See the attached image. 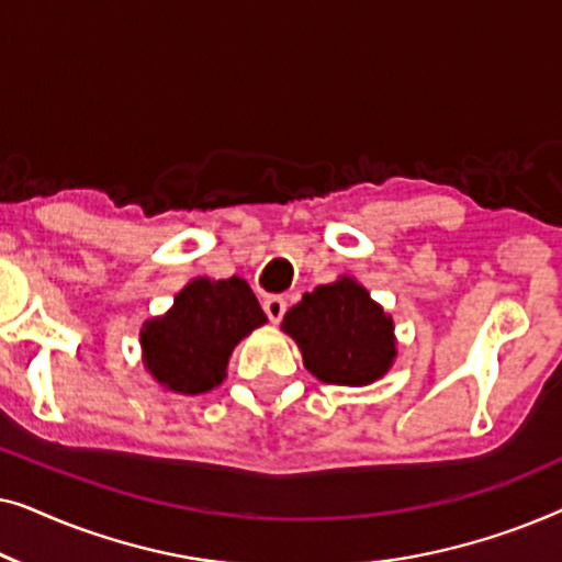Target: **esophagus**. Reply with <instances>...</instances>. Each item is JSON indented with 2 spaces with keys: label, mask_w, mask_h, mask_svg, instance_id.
Returning <instances> with one entry per match:
<instances>
[{
  "label": "esophagus",
  "mask_w": 562,
  "mask_h": 562,
  "mask_svg": "<svg viewBox=\"0 0 562 562\" xmlns=\"http://www.w3.org/2000/svg\"><path fill=\"white\" fill-rule=\"evenodd\" d=\"M263 312L268 314V319H271L273 325H279L283 319V312H286V302H283L281 296H268L263 302Z\"/></svg>",
  "instance_id": "34e87169"
}]
</instances>
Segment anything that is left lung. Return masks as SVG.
<instances>
[{
    "instance_id": "obj_1",
    "label": "left lung",
    "mask_w": 562,
    "mask_h": 562,
    "mask_svg": "<svg viewBox=\"0 0 562 562\" xmlns=\"http://www.w3.org/2000/svg\"><path fill=\"white\" fill-rule=\"evenodd\" d=\"M281 329L296 340L306 371L325 383L366 386L396 358L394 319L350 276L304 294Z\"/></svg>"
}]
</instances>
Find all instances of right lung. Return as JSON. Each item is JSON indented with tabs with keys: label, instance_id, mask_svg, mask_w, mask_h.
<instances>
[{
	"label": "right lung",
	"instance_id": "obj_1",
	"mask_svg": "<svg viewBox=\"0 0 562 562\" xmlns=\"http://www.w3.org/2000/svg\"><path fill=\"white\" fill-rule=\"evenodd\" d=\"M266 325L256 294L240 276L194 279L164 317L140 329L143 363L153 379L176 394H204L220 386L235 345Z\"/></svg>",
	"mask_w": 562,
	"mask_h": 562
}]
</instances>
